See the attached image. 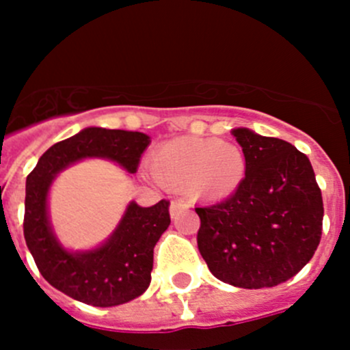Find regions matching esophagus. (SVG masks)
<instances>
[{
  "label": "esophagus",
  "instance_id": "34e87169",
  "mask_svg": "<svg viewBox=\"0 0 350 350\" xmlns=\"http://www.w3.org/2000/svg\"><path fill=\"white\" fill-rule=\"evenodd\" d=\"M188 206L189 204L186 203L185 200H172L171 201V215L174 217L179 210H183V208H188Z\"/></svg>",
  "mask_w": 350,
  "mask_h": 350
}]
</instances>
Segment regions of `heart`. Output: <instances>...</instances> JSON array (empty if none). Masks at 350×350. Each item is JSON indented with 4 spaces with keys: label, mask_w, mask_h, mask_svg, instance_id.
Segmentation results:
<instances>
[{
    "label": "heart",
    "mask_w": 350,
    "mask_h": 350,
    "mask_svg": "<svg viewBox=\"0 0 350 350\" xmlns=\"http://www.w3.org/2000/svg\"><path fill=\"white\" fill-rule=\"evenodd\" d=\"M154 178L169 188H188L195 198L218 200L235 191L245 176V155L235 144L183 137L159 147L150 157Z\"/></svg>",
    "instance_id": "heart-1"
}]
</instances>
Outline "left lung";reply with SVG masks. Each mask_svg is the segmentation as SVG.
<instances>
[{"label":"left lung","mask_w":350,"mask_h":350,"mask_svg":"<svg viewBox=\"0 0 350 350\" xmlns=\"http://www.w3.org/2000/svg\"><path fill=\"white\" fill-rule=\"evenodd\" d=\"M245 178L230 196L198 206V249L215 278L237 288L278 286L306 266L322 239L323 201L310 159L247 129L232 132Z\"/></svg>","instance_id":"8db88e82"}]
</instances>
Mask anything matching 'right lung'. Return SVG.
I'll use <instances>...</instances> for the list:
<instances>
[{
    "label": "right lung",
    "mask_w": 350,
    "mask_h": 350,
    "mask_svg": "<svg viewBox=\"0 0 350 350\" xmlns=\"http://www.w3.org/2000/svg\"><path fill=\"white\" fill-rule=\"evenodd\" d=\"M150 144L140 132L91 126L54 144L27 176L23 235L42 276L70 298L93 306H116L150 284L154 247L171 224L169 201L150 208L130 203L115 234L98 249L70 254L59 245L47 218V193L59 171L84 157H107L137 172Z\"/></svg>",
    "instance_id": "right-lung-1"
}]
</instances>
